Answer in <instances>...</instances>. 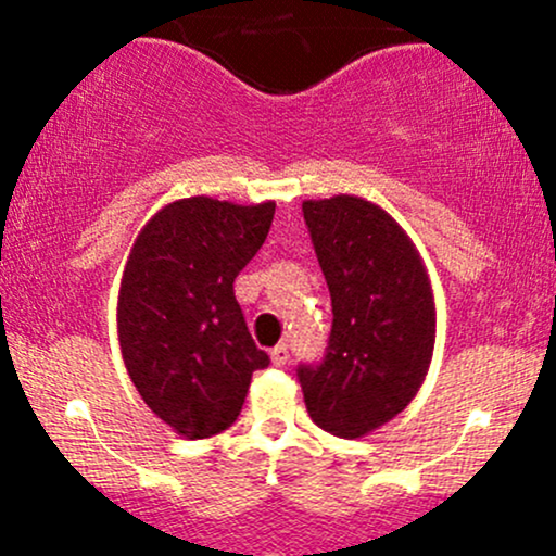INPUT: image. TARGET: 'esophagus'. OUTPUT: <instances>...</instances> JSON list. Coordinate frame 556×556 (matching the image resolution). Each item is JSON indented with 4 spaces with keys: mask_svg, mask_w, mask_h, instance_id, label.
<instances>
[{
    "mask_svg": "<svg viewBox=\"0 0 556 556\" xmlns=\"http://www.w3.org/2000/svg\"><path fill=\"white\" fill-rule=\"evenodd\" d=\"M287 361H290V348H287L285 342L277 344V348L271 350V363H274V366H285Z\"/></svg>",
    "mask_w": 556,
    "mask_h": 556,
    "instance_id": "obj_1",
    "label": "esophagus"
}]
</instances>
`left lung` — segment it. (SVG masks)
Segmentation results:
<instances>
[{"label": "left lung", "mask_w": 556, "mask_h": 556, "mask_svg": "<svg viewBox=\"0 0 556 556\" xmlns=\"http://www.w3.org/2000/svg\"><path fill=\"white\" fill-rule=\"evenodd\" d=\"M331 321L324 361L298 366L318 429L342 439L371 433L410 405L433 355L437 308L424 258L405 229L371 201H303Z\"/></svg>", "instance_id": "1"}]
</instances>
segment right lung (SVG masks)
<instances>
[{"label":"right lung","instance_id":"obj_1","mask_svg":"<svg viewBox=\"0 0 556 556\" xmlns=\"http://www.w3.org/2000/svg\"><path fill=\"white\" fill-rule=\"evenodd\" d=\"M271 219L274 201L238 206L193 195L151 216L130 248L117 303L119 350L146 405L185 439L229 429L253 371L269 366L232 285Z\"/></svg>","mask_w":556,"mask_h":556}]
</instances>
